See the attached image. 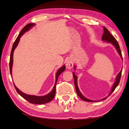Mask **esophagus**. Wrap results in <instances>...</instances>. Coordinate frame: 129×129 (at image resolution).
<instances>
[{"instance_id":"obj_1","label":"esophagus","mask_w":129,"mask_h":129,"mask_svg":"<svg viewBox=\"0 0 129 129\" xmlns=\"http://www.w3.org/2000/svg\"><path fill=\"white\" fill-rule=\"evenodd\" d=\"M73 64H74V61L73 58H68L66 62V66L67 68L69 69H71V68H72L73 67Z\"/></svg>"}]
</instances>
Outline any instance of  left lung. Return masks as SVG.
I'll return each mask as SVG.
<instances>
[{"label": "left lung", "instance_id": "1", "mask_svg": "<svg viewBox=\"0 0 129 129\" xmlns=\"http://www.w3.org/2000/svg\"><path fill=\"white\" fill-rule=\"evenodd\" d=\"M102 40H103L104 41H106L107 43H110L111 44H112L113 45V46H114L115 49H116L117 51L118 52V53L119 54L120 57H121V58L122 59V53H121V49H120V48H119V44L118 43L117 41L116 40V39L114 38V37L112 35H111L110 34V32H109V30L106 29V28L104 27V34L102 35ZM76 67L75 66L74 67V69H76ZM122 69L121 70V71L119 72V73L118 74V75L117 76L116 78H115V81L114 84H113V86H112V90H111L110 93H109V94L108 95V97H109V95H110L111 94L113 93V91L115 90V89L116 88V87L118 85L119 83V81L120 79H121V73H122ZM73 78H74V80H75V88H76V92H77V94H78V95L79 96V97L81 99H82V100H84V101H88V102H96V101H94V100H89L88 99H86V97H85L84 95L82 94V93H81V91L79 90V88H78V85H77V76L75 75V72H73ZM107 99V97L104 98L103 99L101 100V101L102 100H105Z\"/></svg>", "mask_w": 129, "mask_h": 129}]
</instances>
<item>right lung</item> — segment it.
I'll return each mask as SVG.
<instances>
[{"instance_id": "add662e5", "label": "right lung", "mask_w": 129, "mask_h": 129, "mask_svg": "<svg viewBox=\"0 0 129 129\" xmlns=\"http://www.w3.org/2000/svg\"><path fill=\"white\" fill-rule=\"evenodd\" d=\"M35 25V24L34 23H29L27 25H26L25 27L23 28L22 30H21L20 34H19L18 36H17V38H16V40L15 41L14 44H13L11 52L10 60V73H11V77H12V65H13V54H14V52L15 51V49L17 47V45H18L21 36L24 34L26 32L28 31L30 29H31L32 27H33ZM65 65H64L62 67L60 68L58 71H57V72L56 73V81H55V84H54L53 89H52V90L51 91V92L45 95L37 96V95H29V94H27L24 93L17 88L14 83L15 89H16V90L17 91V92L18 93L19 95H20L21 97L24 98V99H25L26 100H27V101L28 102H29L30 103L35 104H44L48 103V102L51 101L54 98V95H55L56 83H57V81L58 77V76H59L63 72L65 71Z\"/></svg>"}]
</instances>
